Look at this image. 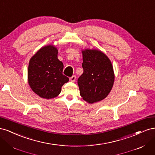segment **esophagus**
I'll return each mask as SVG.
<instances>
[{
    "label": "esophagus",
    "mask_w": 155,
    "mask_h": 155,
    "mask_svg": "<svg viewBox=\"0 0 155 155\" xmlns=\"http://www.w3.org/2000/svg\"><path fill=\"white\" fill-rule=\"evenodd\" d=\"M76 76H72L71 78H70V80L72 82H74L75 81H76Z\"/></svg>",
    "instance_id": "obj_1"
}]
</instances>
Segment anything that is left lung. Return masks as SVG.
Instances as JSON below:
<instances>
[{"mask_svg": "<svg viewBox=\"0 0 155 155\" xmlns=\"http://www.w3.org/2000/svg\"><path fill=\"white\" fill-rule=\"evenodd\" d=\"M83 73L78 79L80 95L89 104L108 96L114 81L113 67L109 58L97 50L82 51Z\"/></svg>", "mask_w": 155, "mask_h": 155, "instance_id": "obj_1", "label": "left lung"}]
</instances>
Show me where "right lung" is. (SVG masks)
<instances>
[{
	"label": "right lung",
	"mask_w": 155,
	"mask_h": 155,
	"mask_svg": "<svg viewBox=\"0 0 155 155\" xmlns=\"http://www.w3.org/2000/svg\"><path fill=\"white\" fill-rule=\"evenodd\" d=\"M58 53L54 46H46L37 51L29 62V85L36 94L45 99L58 96L62 86L69 81L63 74V64L58 59Z\"/></svg>",
	"instance_id": "right-lung-1"
}]
</instances>
